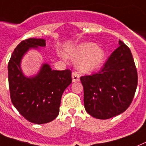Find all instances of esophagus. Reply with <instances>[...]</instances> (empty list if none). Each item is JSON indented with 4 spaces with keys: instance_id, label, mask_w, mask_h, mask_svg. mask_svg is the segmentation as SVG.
Instances as JSON below:
<instances>
[{
    "instance_id": "esophagus-1",
    "label": "esophagus",
    "mask_w": 146,
    "mask_h": 146,
    "mask_svg": "<svg viewBox=\"0 0 146 146\" xmlns=\"http://www.w3.org/2000/svg\"><path fill=\"white\" fill-rule=\"evenodd\" d=\"M72 78H73V82H78L79 81V78H80V76L77 72H73L72 73Z\"/></svg>"
}]
</instances>
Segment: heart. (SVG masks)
I'll return each instance as SVG.
<instances>
[{
    "instance_id": "b5f03b06",
    "label": "heart",
    "mask_w": 146,
    "mask_h": 146,
    "mask_svg": "<svg viewBox=\"0 0 146 146\" xmlns=\"http://www.w3.org/2000/svg\"><path fill=\"white\" fill-rule=\"evenodd\" d=\"M70 59H80L77 67L81 71L90 72L98 68L103 63L105 52L101 48L92 42H84L76 45L67 53Z\"/></svg>"
}]
</instances>
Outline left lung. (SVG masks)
<instances>
[{"mask_svg":"<svg viewBox=\"0 0 146 146\" xmlns=\"http://www.w3.org/2000/svg\"><path fill=\"white\" fill-rule=\"evenodd\" d=\"M98 73L80 77L88 114L109 119L130 106L137 86V72L130 49L122 41Z\"/></svg>","mask_w":146,"mask_h":146,"instance_id":"left-lung-1","label":"left lung"}]
</instances>
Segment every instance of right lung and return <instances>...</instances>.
Segmentation results:
<instances>
[{
  "label": "right lung",
  "instance_id": "right-lung-1",
  "mask_svg": "<svg viewBox=\"0 0 146 146\" xmlns=\"http://www.w3.org/2000/svg\"><path fill=\"white\" fill-rule=\"evenodd\" d=\"M45 47L43 39L29 38L15 48L8 64L10 97L15 107L29 122L43 124L54 120L59 112L63 92L71 84V70H54L43 64L39 73L26 77L20 68L23 56L29 48Z\"/></svg>",
  "mask_w": 146,
  "mask_h": 146
}]
</instances>
